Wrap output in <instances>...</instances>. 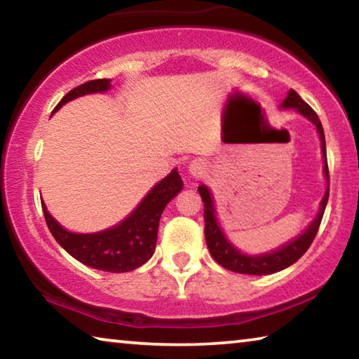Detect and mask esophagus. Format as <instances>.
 Masks as SVG:
<instances>
[{
  "mask_svg": "<svg viewBox=\"0 0 359 359\" xmlns=\"http://www.w3.org/2000/svg\"><path fill=\"white\" fill-rule=\"evenodd\" d=\"M205 171H208V163L201 160V158H196V160L190 161V165H188V174H190L193 179L203 177Z\"/></svg>",
  "mask_w": 359,
  "mask_h": 359,
  "instance_id": "esophagus-1",
  "label": "esophagus"
}]
</instances>
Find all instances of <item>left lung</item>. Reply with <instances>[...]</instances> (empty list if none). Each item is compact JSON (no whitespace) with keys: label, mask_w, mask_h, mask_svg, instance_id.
<instances>
[{"label":"left lung","mask_w":359,"mask_h":359,"mask_svg":"<svg viewBox=\"0 0 359 359\" xmlns=\"http://www.w3.org/2000/svg\"><path fill=\"white\" fill-rule=\"evenodd\" d=\"M280 109H294V111L302 115L304 118H307L311 123L317 128L320 144H321V155H323V175L326 179V191L321 198L320 209L315 215L311 224L302 231L299 236H296L294 239L288 241L287 244L280 245L276 250H269L264 253H244L239 250L233 242L228 239V236L224 234L220 222L217 218L215 210V201L214 196L209 190L208 185H199L198 191L201 194L203 203H204V234L205 242H208V248L210 252V257L214 258L218 264L226 267V269L238 272V274H247V276H269L276 274L278 271H283L294 264L304 253L307 252V248L311 247L312 241L317 236V231L320 228L321 218H323L327 198H330V171H327V161H326V142H325V133L323 126L318 115L313 112V109L301 100V96L297 95L294 90H290L282 101Z\"/></svg>","instance_id":"1"}]
</instances>
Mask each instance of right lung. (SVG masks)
Instances as JSON below:
<instances>
[{
  "label": "right lung",
  "instance_id": "right-lung-1",
  "mask_svg": "<svg viewBox=\"0 0 359 359\" xmlns=\"http://www.w3.org/2000/svg\"><path fill=\"white\" fill-rule=\"evenodd\" d=\"M111 90V79H98L79 85L65 96L53 109L52 114L60 111L66 102L85 95L106 93ZM184 188L177 168L172 169L165 179L151 187L142 201L128 217L96 233H72L62 226L47 210L46 203L41 199L47 226L55 241L72 258L82 264L106 272H128L142 266L151 258L156 247V234L160 218L166 204L174 199Z\"/></svg>",
  "mask_w": 359,
  "mask_h": 359
}]
</instances>
